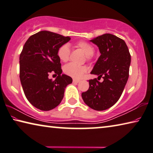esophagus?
I'll return each mask as SVG.
<instances>
[{
    "label": "esophagus",
    "instance_id": "esophagus-1",
    "mask_svg": "<svg viewBox=\"0 0 153 153\" xmlns=\"http://www.w3.org/2000/svg\"><path fill=\"white\" fill-rule=\"evenodd\" d=\"M73 82H74V83H79V82H80V81H79V80L73 79Z\"/></svg>",
    "mask_w": 153,
    "mask_h": 153
}]
</instances>
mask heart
Instances as JSON below:
<instances>
[{"label":"heart","mask_w":153,"mask_h":153,"mask_svg":"<svg viewBox=\"0 0 153 153\" xmlns=\"http://www.w3.org/2000/svg\"><path fill=\"white\" fill-rule=\"evenodd\" d=\"M77 47L81 49L85 54L89 58L90 56H93L95 50L94 47L89 43L85 41H81L77 43ZM71 48L68 44H64L59 47L57 50V56L61 61L66 62L69 59ZM64 73L72 77L74 79H80L87 72V68L84 66H79L73 63H70L64 67Z\"/></svg>","instance_id":"b5f03b06"}]
</instances>
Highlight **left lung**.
I'll use <instances>...</instances> for the list:
<instances>
[{"label": "left lung", "mask_w": 153, "mask_h": 153, "mask_svg": "<svg viewBox=\"0 0 153 153\" xmlns=\"http://www.w3.org/2000/svg\"><path fill=\"white\" fill-rule=\"evenodd\" d=\"M101 53L91 74L102 77L89 80V87L82 93L85 103L95 111H104L116 103L121 97L129 77L131 64L128 47L123 40L111 34H104L90 40Z\"/></svg>", "instance_id": "8db88e82"}]
</instances>
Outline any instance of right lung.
Wrapping results in <instances>:
<instances>
[{
	"instance_id": "add662e5",
	"label": "right lung",
	"mask_w": 153,
	"mask_h": 153,
	"mask_svg": "<svg viewBox=\"0 0 153 153\" xmlns=\"http://www.w3.org/2000/svg\"><path fill=\"white\" fill-rule=\"evenodd\" d=\"M71 38L47 30L40 31L27 40L19 56V78L25 96L41 111L55 108L64 97L71 76L62 73L57 50ZM51 72L59 75L55 81Z\"/></svg>"
}]
</instances>
